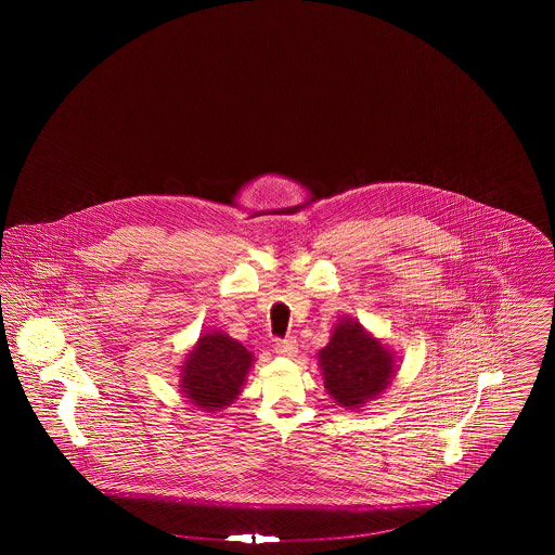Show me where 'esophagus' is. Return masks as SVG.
I'll list each match as a JSON object with an SVG mask.
<instances>
[{
  "instance_id": "esophagus-1",
  "label": "esophagus",
  "mask_w": 555,
  "mask_h": 555,
  "mask_svg": "<svg viewBox=\"0 0 555 555\" xmlns=\"http://www.w3.org/2000/svg\"><path fill=\"white\" fill-rule=\"evenodd\" d=\"M274 351H276L279 356H295V353H297V341H295L293 337H287V339H276V344H274Z\"/></svg>"
}]
</instances>
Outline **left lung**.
<instances>
[{
	"mask_svg": "<svg viewBox=\"0 0 555 555\" xmlns=\"http://www.w3.org/2000/svg\"><path fill=\"white\" fill-rule=\"evenodd\" d=\"M328 396L345 408H360L378 396L393 376L391 353L358 322H341L318 353Z\"/></svg>",
	"mask_w": 555,
	"mask_h": 555,
	"instance_id": "left-lung-1",
	"label": "left lung"
}]
</instances>
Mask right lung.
Returning <instances> with one entry per match:
<instances>
[{
  "label": "right lung",
  "instance_id": "right-lung-1",
  "mask_svg": "<svg viewBox=\"0 0 555 555\" xmlns=\"http://www.w3.org/2000/svg\"><path fill=\"white\" fill-rule=\"evenodd\" d=\"M251 362V353L235 339L222 333L204 335L186 356L183 391L195 405L220 410L238 396Z\"/></svg>",
  "mask_w": 555,
  "mask_h": 555
}]
</instances>
